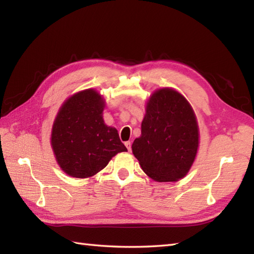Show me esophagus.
Returning <instances> with one entry per match:
<instances>
[{"instance_id":"obj_1","label":"esophagus","mask_w":254,"mask_h":254,"mask_svg":"<svg viewBox=\"0 0 254 254\" xmlns=\"http://www.w3.org/2000/svg\"><path fill=\"white\" fill-rule=\"evenodd\" d=\"M124 144H126V146L128 149V152H131V145H132V143L130 141H127V142H126Z\"/></svg>"}]
</instances>
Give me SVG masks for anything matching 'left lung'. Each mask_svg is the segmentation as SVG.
I'll list each match as a JSON object with an SVG mask.
<instances>
[{
    "label": "left lung",
    "instance_id": "1",
    "mask_svg": "<svg viewBox=\"0 0 254 254\" xmlns=\"http://www.w3.org/2000/svg\"><path fill=\"white\" fill-rule=\"evenodd\" d=\"M198 139V124L190 102L174 88H159L146 102L142 134L134 139L132 152L154 181L175 182L191 169Z\"/></svg>",
    "mask_w": 254,
    "mask_h": 254
}]
</instances>
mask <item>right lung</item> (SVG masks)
Here are the masks:
<instances>
[{
	"label": "right lung",
	"mask_w": 254,
	"mask_h": 254,
	"mask_svg": "<svg viewBox=\"0 0 254 254\" xmlns=\"http://www.w3.org/2000/svg\"><path fill=\"white\" fill-rule=\"evenodd\" d=\"M106 100L88 88L63 102L53 121L51 147L60 168L69 177L85 178L98 174L118 153L127 152L116 127L102 118Z\"/></svg>",
	"instance_id": "right-lung-1"
}]
</instances>
